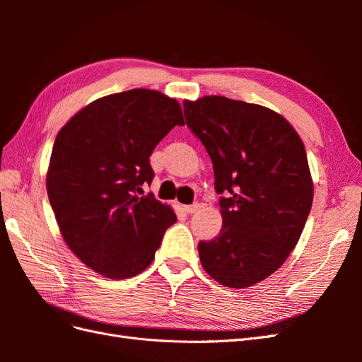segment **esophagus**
<instances>
[{"mask_svg":"<svg viewBox=\"0 0 362 362\" xmlns=\"http://www.w3.org/2000/svg\"><path fill=\"white\" fill-rule=\"evenodd\" d=\"M201 208V205L199 204H193V205H184L182 206V210L185 211V213H189V214H192V213H196Z\"/></svg>","mask_w":362,"mask_h":362,"instance_id":"34e87169","label":"esophagus"}]
</instances>
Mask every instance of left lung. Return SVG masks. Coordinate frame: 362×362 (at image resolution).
Here are the masks:
<instances>
[{
    "label": "left lung",
    "instance_id": "1",
    "mask_svg": "<svg viewBox=\"0 0 362 362\" xmlns=\"http://www.w3.org/2000/svg\"><path fill=\"white\" fill-rule=\"evenodd\" d=\"M182 104L225 194L221 234L198 245L201 264L225 287H252L286 262L308 218L314 185L303 141L267 107L217 95Z\"/></svg>",
    "mask_w": 362,
    "mask_h": 362
}]
</instances>
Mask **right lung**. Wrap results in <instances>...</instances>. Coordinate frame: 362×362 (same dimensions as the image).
Returning <instances> with one entry per match:
<instances>
[{
	"instance_id": "right-lung-1",
	"label": "right lung",
	"mask_w": 362,
	"mask_h": 362,
	"mask_svg": "<svg viewBox=\"0 0 362 362\" xmlns=\"http://www.w3.org/2000/svg\"><path fill=\"white\" fill-rule=\"evenodd\" d=\"M175 125H184L175 98L131 89L87 104L54 141L47 192L62 237L105 278L144 272L177 222L170 205L139 196L154 177L152 151Z\"/></svg>"
}]
</instances>
